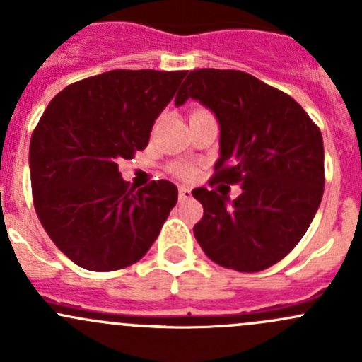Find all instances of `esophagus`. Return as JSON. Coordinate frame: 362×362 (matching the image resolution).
I'll list each match as a JSON object with an SVG mask.
<instances>
[{"instance_id": "obj_1", "label": "esophagus", "mask_w": 362, "mask_h": 362, "mask_svg": "<svg viewBox=\"0 0 362 362\" xmlns=\"http://www.w3.org/2000/svg\"><path fill=\"white\" fill-rule=\"evenodd\" d=\"M189 198H191V191H189V189H185V187L178 189V199H180V202H185V199H189Z\"/></svg>"}]
</instances>
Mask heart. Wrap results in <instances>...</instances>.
Returning <instances> with one entry per match:
<instances>
[{"mask_svg":"<svg viewBox=\"0 0 362 362\" xmlns=\"http://www.w3.org/2000/svg\"><path fill=\"white\" fill-rule=\"evenodd\" d=\"M173 173L177 175L178 178H182V180H189V178L194 177L196 170L194 166H191V164H175L173 166Z\"/></svg>","mask_w":362,"mask_h":362,"instance_id":"b5f03b06","label":"heart"}]
</instances>
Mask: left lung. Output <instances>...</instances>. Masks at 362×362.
<instances>
[{
  "label": "left lung",
  "mask_w": 362,
  "mask_h": 362,
  "mask_svg": "<svg viewBox=\"0 0 362 362\" xmlns=\"http://www.w3.org/2000/svg\"><path fill=\"white\" fill-rule=\"evenodd\" d=\"M189 98L221 124V158L208 184L242 185L233 203L214 189L192 191L203 204L196 240L222 268L262 272L298 245L322 199L319 126L289 94L238 69H194L175 105Z\"/></svg>",
  "instance_id": "8db88e82"
}]
</instances>
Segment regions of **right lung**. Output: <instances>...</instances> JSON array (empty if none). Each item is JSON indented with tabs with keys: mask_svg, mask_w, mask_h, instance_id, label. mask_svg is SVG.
I'll return each mask as SVG.
<instances>
[{
	"mask_svg": "<svg viewBox=\"0 0 362 362\" xmlns=\"http://www.w3.org/2000/svg\"><path fill=\"white\" fill-rule=\"evenodd\" d=\"M187 71L112 69L64 87L29 145L36 215L80 268L115 272L140 261L177 204L178 189L152 180L134 191L119 163L144 151Z\"/></svg>",
	"mask_w": 362,
	"mask_h": 362,
	"instance_id": "1",
	"label": "right lung"
}]
</instances>
